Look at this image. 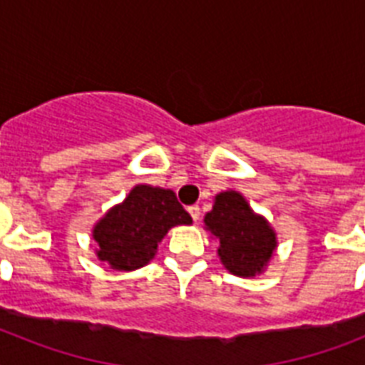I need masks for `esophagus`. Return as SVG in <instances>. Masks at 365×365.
Masks as SVG:
<instances>
[{"label":"esophagus","instance_id":"esophagus-1","mask_svg":"<svg viewBox=\"0 0 365 365\" xmlns=\"http://www.w3.org/2000/svg\"><path fill=\"white\" fill-rule=\"evenodd\" d=\"M189 214H191V217H193V222H199V217H200V208L197 205L195 206H189L187 208Z\"/></svg>","mask_w":365,"mask_h":365}]
</instances>
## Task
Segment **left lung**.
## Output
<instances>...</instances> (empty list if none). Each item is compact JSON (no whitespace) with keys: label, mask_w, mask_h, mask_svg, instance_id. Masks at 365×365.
Returning <instances> with one entry per match:
<instances>
[{"label":"left lung","mask_w":365,"mask_h":365,"mask_svg":"<svg viewBox=\"0 0 365 365\" xmlns=\"http://www.w3.org/2000/svg\"><path fill=\"white\" fill-rule=\"evenodd\" d=\"M202 222L220 242L217 255L231 274L254 278L265 272L277 252V233L265 216L252 210L242 193L235 189L217 193Z\"/></svg>","instance_id":"obj_1"}]
</instances>
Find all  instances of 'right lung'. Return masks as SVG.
Returning a JSON list of instances; mask_svg holds the SVG:
<instances>
[{
  "label": "right lung",
  "mask_w": 365,
  "mask_h": 365,
  "mask_svg": "<svg viewBox=\"0 0 365 365\" xmlns=\"http://www.w3.org/2000/svg\"><path fill=\"white\" fill-rule=\"evenodd\" d=\"M189 223L193 220L172 189L138 183L94 223L96 257L115 271H136L153 259L172 227Z\"/></svg>",
  "instance_id": "right-lung-1"
}]
</instances>
